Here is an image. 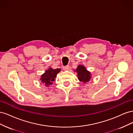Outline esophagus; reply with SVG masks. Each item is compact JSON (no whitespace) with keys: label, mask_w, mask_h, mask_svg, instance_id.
Listing matches in <instances>:
<instances>
[{"label":"esophagus","mask_w":133,"mask_h":133,"mask_svg":"<svg viewBox=\"0 0 133 133\" xmlns=\"http://www.w3.org/2000/svg\"><path fill=\"white\" fill-rule=\"evenodd\" d=\"M69 69V65H66L63 67V70H68Z\"/></svg>","instance_id":"esophagus-1"}]
</instances>
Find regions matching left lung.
<instances>
[{
	"label": "left lung",
	"instance_id": "left-lung-1",
	"mask_svg": "<svg viewBox=\"0 0 133 133\" xmlns=\"http://www.w3.org/2000/svg\"><path fill=\"white\" fill-rule=\"evenodd\" d=\"M75 71L78 73V79L84 83L89 82L91 78L90 72L88 71L85 67L83 65H78Z\"/></svg>",
	"mask_w": 133,
	"mask_h": 133
}]
</instances>
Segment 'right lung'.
Returning <instances> with one entry per match:
<instances>
[{
    "label": "right lung",
    "mask_w": 133,
    "mask_h": 133,
    "mask_svg": "<svg viewBox=\"0 0 133 133\" xmlns=\"http://www.w3.org/2000/svg\"><path fill=\"white\" fill-rule=\"evenodd\" d=\"M60 71V69H53L51 68H49L45 71V73L41 75V82L46 87L51 85L53 82L55 80L56 76Z\"/></svg>",
    "instance_id": "1"
}]
</instances>
